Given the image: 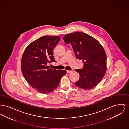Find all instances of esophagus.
<instances>
[{
	"mask_svg": "<svg viewBox=\"0 0 129 129\" xmlns=\"http://www.w3.org/2000/svg\"><path fill=\"white\" fill-rule=\"evenodd\" d=\"M73 72L72 71H67V73L68 74H70V73H72Z\"/></svg>",
	"mask_w": 129,
	"mask_h": 129,
	"instance_id": "34e87169",
	"label": "esophagus"
}]
</instances>
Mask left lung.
<instances>
[{"label": "left lung", "mask_w": 129, "mask_h": 129, "mask_svg": "<svg viewBox=\"0 0 129 129\" xmlns=\"http://www.w3.org/2000/svg\"><path fill=\"white\" fill-rule=\"evenodd\" d=\"M63 40L65 43L71 44L76 58L84 63L82 69L75 70L80 75L75 85L85 89L95 87L106 70V55L102 45L94 38L80 32L66 35Z\"/></svg>", "instance_id": "obj_1"}]
</instances>
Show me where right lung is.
I'll list each match as a JSON object with an SVG mask.
<instances>
[{
    "mask_svg": "<svg viewBox=\"0 0 129 129\" xmlns=\"http://www.w3.org/2000/svg\"><path fill=\"white\" fill-rule=\"evenodd\" d=\"M60 39L59 36H44L30 43L22 58L21 69L25 79L41 93L53 91L59 84L66 70L51 69L48 63L55 62L53 51Z\"/></svg>",
    "mask_w": 129,
    "mask_h": 129,
    "instance_id": "add662e5",
    "label": "right lung"
}]
</instances>
